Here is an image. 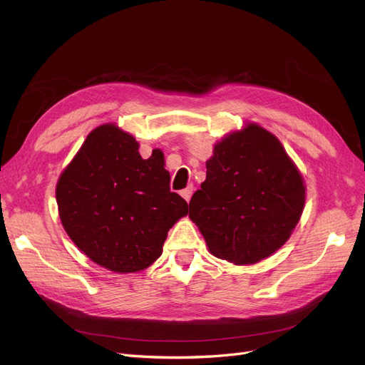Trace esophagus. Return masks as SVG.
Listing matches in <instances>:
<instances>
[{"mask_svg": "<svg viewBox=\"0 0 365 365\" xmlns=\"http://www.w3.org/2000/svg\"><path fill=\"white\" fill-rule=\"evenodd\" d=\"M181 193V196L184 197V200L189 202L190 201V197H192V193H193V187L190 185V187H187V189H184V190H181L180 192Z\"/></svg>", "mask_w": 365, "mask_h": 365, "instance_id": "obj_1", "label": "esophagus"}]
</instances>
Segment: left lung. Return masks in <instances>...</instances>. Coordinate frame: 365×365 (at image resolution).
Returning <instances> with one entry per match:
<instances>
[{
  "label": "left lung",
  "mask_w": 365,
  "mask_h": 365,
  "mask_svg": "<svg viewBox=\"0 0 365 365\" xmlns=\"http://www.w3.org/2000/svg\"><path fill=\"white\" fill-rule=\"evenodd\" d=\"M205 165L189 217L210 252L252 264L284 245L303 213L306 187L279 138L250 123L219 141Z\"/></svg>",
  "instance_id": "left-lung-1"
}]
</instances>
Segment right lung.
<instances>
[{
  "label": "right lung",
  "instance_id": "add662e5",
  "mask_svg": "<svg viewBox=\"0 0 365 365\" xmlns=\"http://www.w3.org/2000/svg\"><path fill=\"white\" fill-rule=\"evenodd\" d=\"M158 155L143 160L135 138L108 123L83 141L56 185L61 222L76 247L101 267L146 269L189 205L170 192Z\"/></svg>",
  "mask_w": 365,
  "mask_h": 365
}]
</instances>
